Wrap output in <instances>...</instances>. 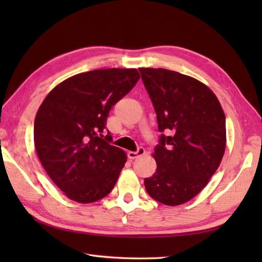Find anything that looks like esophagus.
<instances>
[{
  "mask_svg": "<svg viewBox=\"0 0 262 262\" xmlns=\"http://www.w3.org/2000/svg\"><path fill=\"white\" fill-rule=\"evenodd\" d=\"M144 154H145V149H144L143 147H138L136 152H128V158H129V159H138Z\"/></svg>",
  "mask_w": 262,
  "mask_h": 262,
  "instance_id": "esophagus-1",
  "label": "esophagus"
}]
</instances>
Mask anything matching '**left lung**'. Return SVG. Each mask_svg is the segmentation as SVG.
I'll return each mask as SVG.
<instances>
[{"label": "left lung", "instance_id": "1", "mask_svg": "<svg viewBox=\"0 0 262 262\" xmlns=\"http://www.w3.org/2000/svg\"><path fill=\"white\" fill-rule=\"evenodd\" d=\"M162 134L153 158L154 174L145 178L157 202L182 205L203 190L219 169L226 145L225 115L204 83L165 69H140Z\"/></svg>", "mask_w": 262, "mask_h": 262}]
</instances>
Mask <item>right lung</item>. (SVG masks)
Returning a JSON list of instances; mask_svg holds the SVG:
<instances>
[{
  "mask_svg": "<svg viewBox=\"0 0 262 262\" xmlns=\"http://www.w3.org/2000/svg\"><path fill=\"white\" fill-rule=\"evenodd\" d=\"M140 77L136 69L76 74L55 86L39 107L33 127L37 155L71 200L98 202L115 187L127 155L103 135L105 120Z\"/></svg>",
  "mask_w": 262,
  "mask_h": 262,
  "instance_id": "add662e5",
  "label": "right lung"
}]
</instances>
